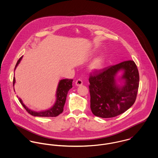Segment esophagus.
Wrapping results in <instances>:
<instances>
[{"label":"esophagus","instance_id":"obj_1","mask_svg":"<svg viewBox=\"0 0 158 158\" xmlns=\"http://www.w3.org/2000/svg\"><path fill=\"white\" fill-rule=\"evenodd\" d=\"M75 85H76V86H81V85H83V81H82V80H80V79L77 80L76 81V82H75Z\"/></svg>","mask_w":158,"mask_h":158}]
</instances>
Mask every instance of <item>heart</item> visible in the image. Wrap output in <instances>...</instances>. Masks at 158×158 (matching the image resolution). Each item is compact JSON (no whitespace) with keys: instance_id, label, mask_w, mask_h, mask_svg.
<instances>
[{"instance_id":"heart-1","label":"heart","mask_w":158,"mask_h":158,"mask_svg":"<svg viewBox=\"0 0 158 158\" xmlns=\"http://www.w3.org/2000/svg\"><path fill=\"white\" fill-rule=\"evenodd\" d=\"M104 64V59L102 56H99L95 58L90 64V69L92 70H100Z\"/></svg>"}]
</instances>
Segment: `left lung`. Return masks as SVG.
Segmentation results:
<instances>
[{"label":"left lung","mask_w":158,"mask_h":158,"mask_svg":"<svg viewBox=\"0 0 158 158\" xmlns=\"http://www.w3.org/2000/svg\"><path fill=\"white\" fill-rule=\"evenodd\" d=\"M124 70L121 77L125 81L118 87L114 77L120 70ZM90 110L95 116L111 118L128 110L135 102L139 85V74L135 63L125 61L90 74Z\"/></svg>","instance_id":"obj_1"}]
</instances>
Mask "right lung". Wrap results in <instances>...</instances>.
I'll list each match as a JSON object with an SVG mask.
<instances>
[{
    "mask_svg": "<svg viewBox=\"0 0 158 158\" xmlns=\"http://www.w3.org/2000/svg\"><path fill=\"white\" fill-rule=\"evenodd\" d=\"M23 56H21L18 61L15 69L18 66L19 63H20L21 60H22ZM72 79H63L60 81L58 88L56 90V102L54 105L50 108L49 110H45L44 111H40V112H36L34 111H31L28 109L23 103L22 100L19 98V100L23 107L25 109L27 113H29L30 115L33 116L37 117H56L61 113H63L64 106L66 102L67 95L69 89L72 88ZM13 86L15 83V78H13Z\"/></svg>",
    "mask_w": 158,
    "mask_h": 158,
    "instance_id": "add662e5",
    "label": "right lung"
}]
</instances>
